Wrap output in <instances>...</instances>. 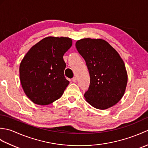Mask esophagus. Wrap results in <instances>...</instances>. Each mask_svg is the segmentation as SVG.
I'll return each instance as SVG.
<instances>
[{"mask_svg": "<svg viewBox=\"0 0 148 148\" xmlns=\"http://www.w3.org/2000/svg\"><path fill=\"white\" fill-rule=\"evenodd\" d=\"M72 81H73L74 83H76V81H77V79H76V77H74L72 78Z\"/></svg>", "mask_w": 148, "mask_h": 148, "instance_id": "34e87169", "label": "esophagus"}]
</instances>
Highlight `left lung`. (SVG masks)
<instances>
[{"label":"left lung","instance_id":"8db88e82","mask_svg":"<svg viewBox=\"0 0 148 148\" xmlns=\"http://www.w3.org/2000/svg\"><path fill=\"white\" fill-rule=\"evenodd\" d=\"M76 47L86 62L90 83L84 96L91 106L106 109L115 105L123 96L127 74L118 52L103 39L77 40Z\"/></svg>","mask_w":148,"mask_h":148}]
</instances>
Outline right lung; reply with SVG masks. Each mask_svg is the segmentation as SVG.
<instances>
[{
	"instance_id": "add662e5",
	"label": "right lung",
	"mask_w": 148,
	"mask_h": 148,
	"mask_svg": "<svg viewBox=\"0 0 148 148\" xmlns=\"http://www.w3.org/2000/svg\"><path fill=\"white\" fill-rule=\"evenodd\" d=\"M68 37H48L30 48L20 65L21 86L36 104L48 105L60 98L69 81L64 76V53L72 46Z\"/></svg>"
}]
</instances>
